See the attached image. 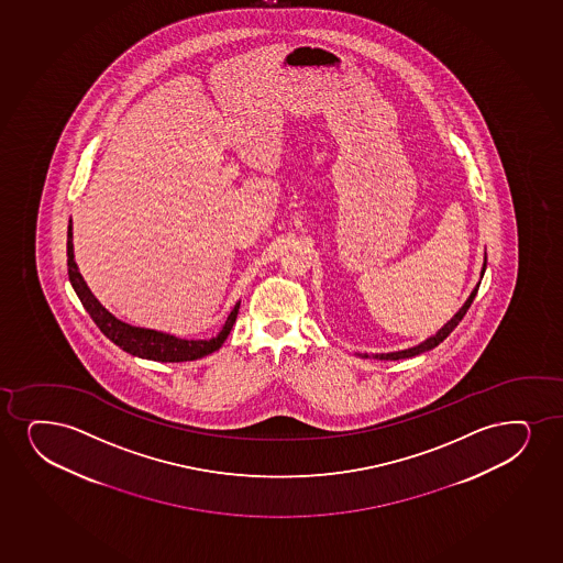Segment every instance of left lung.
Segmentation results:
<instances>
[{"instance_id": "left-lung-1", "label": "left lung", "mask_w": 563, "mask_h": 563, "mask_svg": "<svg viewBox=\"0 0 563 563\" xmlns=\"http://www.w3.org/2000/svg\"><path fill=\"white\" fill-rule=\"evenodd\" d=\"M484 273H486V260H484V267H482V277H484ZM479 283L476 285V288L471 291V296L465 301V306L461 307L455 314H453L452 320H448L444 327L440 328L434 335H431L429 340H424L423 343H419L416 347L404 349V351H396V353H377L372 354V358H377V361H400V358H411V356H417V354L427 353V351H431V349L440 345L442 341L450 335V333L457 328L459 322L463 320L466 311H468V307H471L472 301L476 298V294H478ZM362 358H369L368 353L361 354Z\"/></svg>"}]
</instances>
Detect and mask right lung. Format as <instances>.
Wrapping results in <instances>:
<instances>
[{
    "label": "right lung",
    "mask_w": 563,
    "mask_h": 563,
    "mask_svg": "<svg viewBox=\"0 0 563 563\" xmlns=\"http://www.w3.org/2000/svg\"><path fill=\"white\" fill-rule=\"evenodd\" d=\"M71 220L68 225V277H70L71 286L76 290L77 298L81 299L85 311L91 314L95 324L100 328V332L104 333L108 340L113 341L118 347L123 349L132 356L147 358V361L157 362H188L202 358L207 354L214 353L222 347L223 341L228 340L231 328L235 324L236 312L241 301H236L233 311L225 320L220 333L212 340H181L170 333L157 332L150 328L131 327L123 320L115 319L100 301H98L89 286L85 283L81 273L77 269L76 260H74V243H71Z\"/></svg>",
    "instance_id": "1"
}]
</instances>
